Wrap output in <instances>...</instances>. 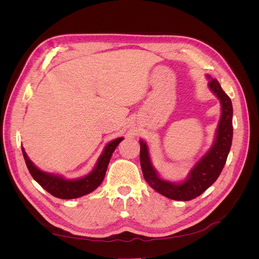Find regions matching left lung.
<instances>
[{"label": "left lung", "mask_w": 259, "mask_h": 259, "mask_svg": "<svg viewBox=\"0 0 259 259\" xmlns=\"http://www.w3.org/2000/svg\"><path fill=\"white\" fill-rule=\"evenodd\" d=\"M209 79V76H207ZM208 89L219 99L222 106L221 120L218 122L215 140L208 151L194 164L185 180L171 183L160 177L153 167L147 143L140 140V165L146 182L152 189L168 199L190 201L199 197L221 175L229 154L232 143V104L216 79L208 81Z\"/></svg>", "instance_id": "left-lung-1"}]
</instances>
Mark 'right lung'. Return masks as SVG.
I'll return each mask as SVG.
<instances>
[{
  "label": "right lung",
  "instance_id": "add662e5",
  "mask_svg": "<svg viewBox=\"0 0 259 259\" xmlns=\"http://www.w3.org/2000/svg\"><path fill=\"white\" fill-rule=\"evenodd\" d=\"M122 140L123 137H119L107 144L103 153L100 154L97 160L95 167L93 168L91 173L84 177L76 179H66L59 175L48 173V171L40 169L28 158L23 147L21 148V150L27 164V167L35 182L42 188H44L46 191L54 195V197H56L58 199L69 200L83 197L85 194L93 192L96 188L100 186V184L103 183V180L105 178L108 164L111 159V155L117 145H119Z\"/></svg>",
  "mask_w": 259,
  "mask_h": 259
}]
</instances>
